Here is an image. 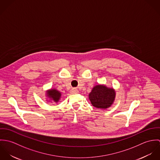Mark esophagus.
Wrapping results in <instances>:
<instances>
[{
  "label": "esophagus",
  "instance_id": "esophagus-1",
  "mask_svg": "<svg viewBox=\"0 0 160 160\" xmlns=\"http://www.w3.org/2000/svg\"><path fill=\"white\" fill-rule=\"evenodd\" d=\"M71 93L74 94V93H78L79 91H78V90L77 89H76V88H72V89H71Z\"/></svg>",
  "mask_w": 160,
  "mask_h": 160
}]
</instances>
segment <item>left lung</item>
<instances>
[{
    "label": "left lung",
    "mask_w": 160,
    "mask_h": 160,
    "mask_svg": "<svg viewBox=\"0 0 160 160\" xmlns=\"http://www.w3.org/2000/svg\"><path fill=\"white\" fill-rule=\"evenodd\" d=\"M116 97L113 88H108L103 84L95 86L89 94L91 104L99 109H107L112 106Z\"/></svg>",
    "instance_id": "1"
}]
</instances>
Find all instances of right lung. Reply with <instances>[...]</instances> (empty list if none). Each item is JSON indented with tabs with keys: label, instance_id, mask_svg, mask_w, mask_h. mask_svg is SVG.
I'll return each mask as SVG.
<instances>
[{
	"label": "right lung",
	"instance_id": "right-lung-1",
	"mask_svg": "<svg viewBox=\"0 0 160 160\" xmlns=\"http://www.w3.org/2000/svg\"><path fill=\"white\" fill-rule=\"evenodd\" d=\"M46 95L49 98L48 100H47V102L53 101V102L57 103L59 102L61 98L62 93L58 91L55 89H51L46 91Z\"/></svg>",
	"mask_w": 160,
	"mask_h": 160
}]
</instances>
